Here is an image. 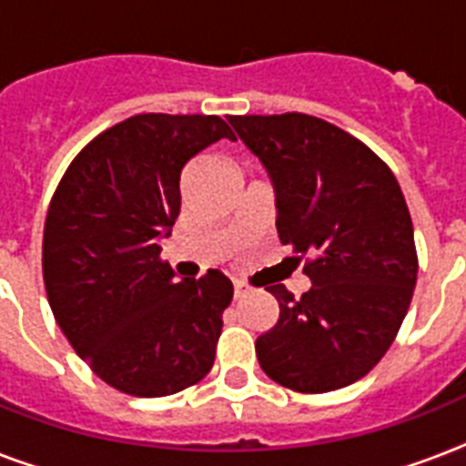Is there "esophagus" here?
<instances>
[{
    "instance_id": "esophagus-1",
    "label": "esophagus",
    "mask_w": 466,
    "mask_h": 466,
    "mask_svg": "<svg viewBox=\"0 0 466 466\" xmlns=\"http://www.w3.org/2000/svg\"><path fill=\"white\" fill-rule=\"evenodd\" d=\"M248 292H251V288H248L244 280H234V299H241L247 298Z\"/></svg>"
}]
</instances>
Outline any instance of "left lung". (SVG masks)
<instances>
[{
    "instance_id": "8db88e82",
    "label": "left lung",
    "mask_w": 466,
    "mask_h": 466,
    "mask_svg": "<svg viewBox=\"0 0 466 466\" xmlns=\"http://www.w3.org/2000/svg\"><path fill=\"white\" fill-rule=\"evenodd\" d=\"M229 123L273 181L280 241L309 256L302 298L266 288L280 317L256 339L258 365L305 394L358 382L391 346L416 288L404 193L368 145L326 120L283 113Z\"/></svg>"
}]
</instances>
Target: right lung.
<instances>
[{
  "label": "right lung",
  "instance_id": "add662e5",
  "mask_svg": "<svg viewBox=\"0 0 466 466\" xmlns=\"http://www.w3.org/2000/svg\"><path fill=\"white\" fill-rule=\"evenodd\" d=\"M234 140L218 116L142 113L75 157L43 232V280L55 321L106 384L168 397L215 362L234 288L210 268L183 278L159 258L181 212V171L212 142Z\"/></svg>",
  "mask_w": 466,
  "mask_h": 466
}]
</instances>
